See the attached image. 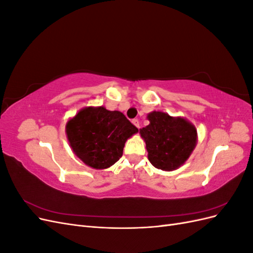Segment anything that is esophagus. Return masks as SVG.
Masks as SVG:
<instances>
[{
  "instance_id": "34e87169",
  "label": "esophagus",
  "mask_w": 253,
  "mask_h": 253,
  "mask_svg": "<svg viewBox=\"0 0 253 253\" xmlns=\"http://www.w3.org/2000/svg\"><path fill=\"white\" fill-rule=\"evenodd\" d=\"M132 124H133L136 127H139V121H138V119H133V120H132Z\"/></svg>"
}]
</instances>
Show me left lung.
<instances>
[{
  "mask_svg": "<svg viewBox=\"0 0 253 253\" xmlns=\"http://www.w3.org/2000/svg\"><path fill=\"white\" fill-rule=\"evenodd\" d=\"M150 124L139 129L145 142L150 163L163 171H174L185 164L197 143L194 125L183 117H172L153 111L147 116Z\"/></svg>",
  "mask_w": 253,
  "mask_h": 253,
  "instance_id": "obj_1",
  "label": "left lung"
}]
</instances>
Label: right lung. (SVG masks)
Returning <instances> with one entry per match:
<instances>
[{"mask_svg": "<svg viewBox=\"0 0 253 253\" xmlns=\"http://www.w3.org/2000/svg\"><path fill=\"white\" fill-rule=\"evenodd\" d=\"M138 132L119 111L86 106L67 121L65 133L74 154L96 170L108 169L124 153L126 141Z\"/></svg>", "mask_w": 253, "mask_h": 253, "instance_id": "obj_1", "label": "right lung"}]
</instances>
